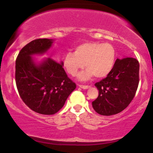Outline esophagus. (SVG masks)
Wrapping results in <instances>:
<instances>
[{
	"label": "esophagus",
	"instance_id": "esophagus-1",
	"mask_svg": "<svg viewBox=\"0 0 153 153\" xmlns=\"http://www.w3.org/2000/svg\"><path fill=\"white\" fill-rule=\"evenodd\" d=\"M78 86L80 88H82V89H88L90 88L89 85H78Z\"/></svg>",
	"mask_w": 153,
	"mask_h": 153
}]
</instances>
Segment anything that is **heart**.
<instances>
[{
	"label": "heart",
	"mask_w": 153,
	"mask_h": 153,
	"mask_svg": "<svg viewBox=\"0 0 153 153\" xmlns=\"http://www.w3.org/2000/svg\"><path fill=\"white\" fill-rule=\"evenodd\" d=\"M116 51L110 44L85 42L75 48L74 53L68 52L62 59V65L71 75H75L83 67L86 68L78 75L80 80H85L93 75L102 78L110 73L114 65Z\"/></svg>",
	"instance_id": "1"
}]
</instances>
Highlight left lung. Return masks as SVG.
Wrapping results in <instances>:
<instances>
[{"instance_id": "left-lung-1", "label": "left lung", "mask_w": 153, "mask_h": 153, "mask_svg": "<svg viewBox=\"0 0 153 153\" xmlns=\"http://www.w3.org/2000/svg\"><path fill=\"white\" fill-rule=\"evenodd\" d=\"M138 60L132 57L117 59L106 78L95 84L99 96L92 102L99 114L111 116L122 111L132 101L139 84Z\"/></svg>"}]
</instances>
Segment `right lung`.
Wrapping results in <instances>:
<instances>
[{
    "label": "right lung",
    "mask_w": 153,
    "mask_h": 153,
    "mask_svg": "<svg viewBox=\"0 0 153 153\" xmlns=\"http://www.w3.org/2000/svg\"><path fill=\"white\" fill-rule=\"evenodd\" d=\"M54 41L33 40L23 47L16 61V83L21 98L31 110L45 115L54 114L60 110L76 88L62 68V61L34 58L46 54Z\"/></svg>",
    "instance_id": "add662e5"
}]
</instances>
